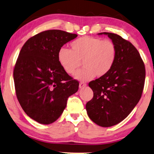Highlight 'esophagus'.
Returning a JSON list of instances; mask_svg holds the SVG:
<instances>
[{
    "mask_svg": "<svg viewBox=\"0 0 154 154\" xmlns=\"http://www.w3.org/2000/svg\"><path fill=\"white\" fill-rule=\"evenodd\" d=\"M86 86H87V84L86 83H85V82H80L79 83V88H80V89H82V88H84V87H85Z\"/></svg>",
    "mask_w": 154,
    "mask_h": 154,
    "instance_id": "esophagus-1",
    "label": "esophagus"
}]
</instances>
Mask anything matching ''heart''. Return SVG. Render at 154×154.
<instances>
[{
  "label": "heart",
  "instance_id": "1",
  "mask_svg": "<svg viewBox=\"0 0 154 154\" xmlns=\"http://www.w3.org/2000/svg\"><path fill=\"white\" fill-rule=\"evenodd\" d=\"M70 46L71 50L60 48L58 60L63 70L69 75H73L82 61L84 67L75 75L79 80H90L96 75L103 77L116 63V46L110 40L84 36L72 42Z\"/></svg>",
  "mask_w": 154,
  "mask_h": 154
}]
</instances>
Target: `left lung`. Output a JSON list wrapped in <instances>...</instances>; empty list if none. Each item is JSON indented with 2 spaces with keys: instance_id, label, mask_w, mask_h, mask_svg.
<instances>
[{
  "instance_id": "1",
  "label": "left lung",
  "mask_w": 154,
  "mask_h": 154,
  "mask_svg": "<svg viewBox=\"0 0 154 154\" xmlns=\"http://www.w3.org/2000/svg\"><path fill=\"white\" fill-rule=\"evenodd\" d=\"M107 35L117 49L116 63L103 77L90 82L94 97L86 104L88 116L104 128L118 124L132 112L144 89L145 66L137 48L130 42L113 33Z\"/></svg>"
}]
</instances>
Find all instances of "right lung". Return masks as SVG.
<instances>
[{
  "label": "right lung",
  "instance_id": "right-lung-1",
  "mask_svg": "<svg viewBox=\"0 0 154 154\" xmlns=\"http://www.w3.org/2000/svg\"><path fill=\"white\" fill-rule=\"evenodd\" d=\"M77 35L65 31H44L26 41L13 72L18 101L29 117L48 125L58 120L79 82L63 70L58 53Z\"/></svg>",
  "mask_w": 154,
  "mask_h": 154
}]
</instances>
